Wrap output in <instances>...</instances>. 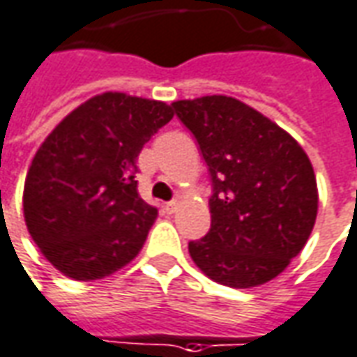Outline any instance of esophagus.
<instances>
[{
    "label": "esophagus",
    "instance_id": "esophagus-1",
    "mask_svg": "<svg viewBox=\"0 0 357 357\" xmlns=\"http://www.w3.org/2000/svg\"><path fill=\"white\" fill-rule=\"evenodd\" d=\"M176 209H178V201H176V199H174V201H168V203L164 205V211H166L168 215L176 213Z\"/></svg>",
    "mask_w": 357,
    "mask_h": 357
}]
</instances>
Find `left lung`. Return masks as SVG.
<instances>
[{"mask_svg": "<svg viewBox=\"0 0 357 357\" xmlns=\"http://www.w3.org/2000/svg\"><path fill=\"white\" fill-rule=\"evenodd\" d=\"M209 166L211 229L189 256L211 280L250 289L278 278L311 236L319 189L287 130L234 97L172 103Z\"/></svg>", "mask_w": 357, "mask_h": 357, "instance_id": "1", "label": "left lung"}]
</instances>
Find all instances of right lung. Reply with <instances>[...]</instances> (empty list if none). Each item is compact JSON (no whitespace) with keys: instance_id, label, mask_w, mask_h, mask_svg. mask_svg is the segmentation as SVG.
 <instances>
[{"instance_id":"right-lung-1","label":"right lung","mask_w":357,"mask_h":357,"mask_svg":"<svg viewBox=\"0 0 357 357\" xmlns=\"http://www.w3.org/2000/svg\"><path fill=\"white\" fill-rule=\"evenodd\" d=\"M172 117L164 101L105 91L36 150L23 191L26 229L66 278L103 280L138 256L158 211L138 195L137 158Z\"/></svg>"}]
</instances>
